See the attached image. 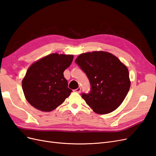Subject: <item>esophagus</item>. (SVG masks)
<instances>
[{
	"instance_id": "34e87169",
	"label": "esophagus",
	"mask_w": 156,
	"mask_h": 156,
	"mask_svg": "<svg viewBox=\"0 0 156 156\" xmlns=\"http://www.w3.org/2000/svg\"><path fill=\"white\" fill-rule=\"evenodd\" d=\"M81 87H78L77 89H75V90H74V91L75 92H77V93H79L80 92H81Z\"/></svg>"
}]
</instances>
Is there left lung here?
Listing matches in <instances>:
<instances>
[{"label": "left lung", "instance_id": "8db88e82", "mask_svg": "<svg viewBox=\"0 0 156 156\" xmlns=\"http://www.w3.org/2000/svg\"><path fill=\"white\" fill-rule=\"evenodd\" d=\"M75 62L89 80L90 91L81 96L94 112L107 114L121 105L131 83L128 69L119 58L107 52L94 51L80 55Z\"/></svg>", "mask_w": 156, "mask_h": 156}]
</instances>
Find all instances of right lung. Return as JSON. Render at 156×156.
I'll use <instances>...</instances> for the list:
<instances>
[{"instance_id": "1", "label": "right lung", "mask_w": 156, "mask_h": 156, "mask_svg": "<svg viewBox=\"0 0 156 156\" xmlns=\"http://www.w3.org/2000/svg\"><path fill=\"white\" fill-rule=\"evenodd\" d=\"M73 55L53 53L32 64L22 81L25 96L30 104L49 112L62 104L72 92L64 77Z\"/></svg>"}]
</instances>
